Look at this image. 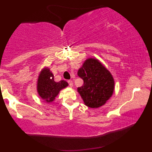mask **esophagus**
Instances as JSON below:
<instances>
[{"label": "esophagus", "instance_id": "1", "mask_svg": "<svg viewBox=\"0 0 152 152\" xmlns=\"http://www.w3.org/2000/svg\"><path fill=\"white\" fill-rule=\"evenodd\" d=\"M68 83H69V86H70V87L73 86V81H71V80H69V81H68Z\"/></svg>", "mask_w": 152, "mask_h": 152}]
</instances>
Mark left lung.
<instances>
[{
    "instance_id": "8db88e82",
    "label": "left lung",
    "mask_w": 152,
    "mask_h": 152,
    "mask_svg": "<svg viewBox=\"0 0 152 152\" xmlns=\"http://www.w3.org/2000/svg\"><path fill=\"white\" fill-rule=\"evenodd\" d=\"M78 76L83 79V84L77 91L88 107H100L114 93V78L98 59H86L78 69Z\"/></svg>"
}]
</instances>
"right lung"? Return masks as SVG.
I'll list each match as a JSON object with an SVG mask.
<instances>
[{
	"label": "right lung",
	"mask_w": 152,
	"mask_h": 152,
	"mask_svg": "<svg viewBox=\"0 0 152 152\" xmlns=\"http://www.w3.org/2000/svg\"><path fill=\"white\" fill-rule=\"evenodd\" d=\"M69 83L61 80L54 81V76L48 68H44L41 71L37 81V91L41 98L47 103L52 102L63 88L68 86Z\"/></svg>",
	"instance_id": "1"
}]
</instances>
